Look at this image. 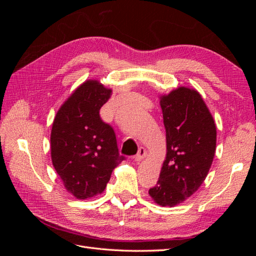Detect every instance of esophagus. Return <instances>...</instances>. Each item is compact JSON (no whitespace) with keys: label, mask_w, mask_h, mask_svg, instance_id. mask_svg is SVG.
<instances>
[{"label":"esophagus","mask_w":256,"mask_h":256,"mask_svg":"<svg viewBox=\"0 0 256 256\" xmlns=\"http://www.w3.org/2000/svg\"><path fill=\"white\" fill-rule=\"evenodd\" d=\"M145 157H146V150L144 148V147H140V148H138V154L134 156V159H136V161L140 162V161H142Z\"/></svg>","instance_id":"obj_1"}]
</instances>
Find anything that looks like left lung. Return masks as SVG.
<instances>
[{"mask_svg": "<svg viewBox=\"0 0 256 256\" xmlns=\"http://www.w3.org/2000/svg\"><path fill=\"white\" fill-rule=\"evenodd\" d=\"M166 156L148 193L160 206L182 203L205 180L216 152V129L200 92L178 88L160 97Z\"/></svg>", "mask_w": 256, "mask_h": 256, "instance_id": "obj_1", "label": "left lung"}]
</instances>
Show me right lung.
<instances>
[{"label": "right lung", "instance_id": "obj_1", "mask_svg": "<svg viewBox=\"0 0 256 256\" xmlns=\"http://www.w3.org/2000/svg\"><path fill=\"white\" fill-rule=\"evenodd\" d=\"M112 90L95 80L81 84L60 108L51 130L54 168L69 193L90 198L102 193L120 156L113 128L100 118Z\"/></svg>", "mask_w": 256, "mask_h": 256}]
</instances>
